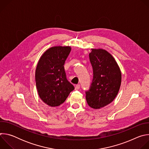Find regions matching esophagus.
<instances>
[{"instance_id":"esophagus-1","label":"esophagus","mask_w":149,"mask_h":149,"mask_svg":"<svg viewBox=\"0 0 149 149\" xmlns=\"http://www.w3.org/2000/svg\"><path fill=\"white\" fill-rule=\"evenodd\" d=\"M79 88H80V85L79 84H78V85H77V86H75V90H79Z\"/></svg>"}]
</instances>
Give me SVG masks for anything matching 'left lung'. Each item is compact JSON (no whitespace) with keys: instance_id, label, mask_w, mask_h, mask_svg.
<instances>
[{"instance_id":"1","label":"left lung","mask_w":149,"mask_h":149,"mask_svg":"<svg viewBox=\"0 0 149 149\" xmlns=\"http://www.w3.org/2000/svg\"><path fill=\"white\" fill-rule=\"evenodd\" d=\"M93 79L86 94L90 107L100 109L115 99L120 88L121 73L114 57L103 49H91L89 54Z\"/></svg>"}]
</instances>
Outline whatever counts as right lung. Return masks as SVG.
Returning <instances> with one entry per match:
<instances>
[{
  "mask_svg": "<svg viewBox=\"0 0 149 149\" xmlns=\"http://www.w3.org/2000/svg\"><path fill=\"white\" fill-rule=\"evenodd\" d=\"M71 48L53 47L40 58L35 71L36 86L40 98L51 107L65 101L74 87L67 79L64 63Z\"/></svg>",
  "mask_w": 149,
  "mask_h": 149,
  "instance_id": "obj_1",
  "label": "right lung"
}]
</instances>
